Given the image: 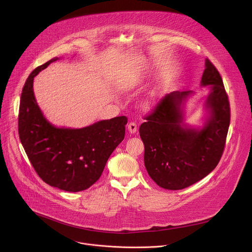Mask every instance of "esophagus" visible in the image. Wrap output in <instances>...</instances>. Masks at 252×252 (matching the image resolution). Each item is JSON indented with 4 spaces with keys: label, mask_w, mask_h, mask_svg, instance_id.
I'll list each match as a JSON object with an SVG mask.
<instances>
[{
    "label": "esophagus",
    "mask_w": 252,
    "mask_h": 252,
    "mask_svg": "<svg viewBox=\"0 0 252 252\" xmlns=\"http://www.w3.org/2000/svg\"><path fill=\"white\" fill-rule=\"evenodd\" d=\"M127 129L130 133H134L136 132V129H137V126L134 122H130L128 125H127Z\"/></svg>",
    "instance_id": "obj_1"
}]
</instances>
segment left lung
Here are the masks:
<instances>
[{"label": "left lung", "instance_id": "1", "mask_svg": "<svg viewBox=\"0 0 252 252\" xmlns=\"http://www.w3.org/2000/svg\"><path fill=\"white\" fill-rule=\"evenodd\" d=\"M201 86L210 87L205 101L209 117L202 128L183 124L182 103L190 91L165 94L139 126L145 145V166L162 189H184L199 182L219 164L223 154L230 106L220 74L208 59Z\"/></svg>", "mask_w": 252, "mask_h": 252}]
</instances>
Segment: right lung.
Masks as SVG:
<instances>
[{"instance_id": "obj_1", "label": "right lung", "mask_w": 252, "mask_h": 252, "mask_svg": "<svg viewBox=\"0 0 252 252\" xmlns=\"http://www.w3.org/2000/svg\"><path fill=\"white\" fill-rule=\"evenodd\" d=\"M57 60L35 67L25 83L19 110V136L32 167L46 184L78 192L100 177L107 159L125 138L127 119L117 117L77 129L50 124L35 101L32 82Z\"/></svg>"}]
</instances>
